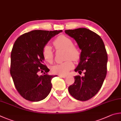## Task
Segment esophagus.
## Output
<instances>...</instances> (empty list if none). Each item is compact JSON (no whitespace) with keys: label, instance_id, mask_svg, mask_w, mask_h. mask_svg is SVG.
I'll return each instance as SVG.
<instances>
[{"label":"esophagus","instance_id":"1","mask_svg":"<svg viewBox=\"0 0 121 121\" xmlns=\"http://www.w3.org/2000/svg\"><path fill=\"white\" fill-rule=\"evenodd\" d=\"M59 77H60L61 78H65L67 77L66 75H59Z\"/></svg>","mask_w":121,"mask_h":121}]
</instances>
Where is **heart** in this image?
<instances>
[{"mask_svg": "<svg viewBox=\"0 0 121 121\" xmlns=\"http://www.w3.org/2000/svg\"><path fill=\"white\" fill-rule=\"evenodd\" d=\"M54 44L57 49L65 50V59H68L63 63L55 65L52 68L53 73L60 75L67 74L74 67L72 60L77 61L80 58V52L77 48L73 46V42L70 38L66 36L60 35L54 40ZM42 54L45 60L51 63L54 59V52L49 44L44 46Z\"/></svg>", "mask_w": 121, "mask_h": 121, "instance_id": "b5f03b06", "label": "heart"}]
</instances>
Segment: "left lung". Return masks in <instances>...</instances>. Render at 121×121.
<instances>
[{
	"instance_id": "8db88e82",
	"label": "left lung",
	"mask_w": 121,
	"mask_h": 121,
	"mask_svg": "<svg viewBox=\"0 0 121 121\" xmlns=\"http://www.w3.org/2000/svg\"><path fill=\"white\" fill-rule=\"evenodd\" d=\"M65 32L75 40L81 50L74 71L79 74L84 72V76L74 77V83L69 86V91L77 100H88L98 93L106 76L108 57L104 43L100 36L86 28Z\"/></svg>"
}]
</instances>
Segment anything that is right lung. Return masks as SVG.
Returning a JSON list of instances; mask_svg holds the SVG:
<instances>
[{
  "mask_svg": "<svg viewBox=\"0 0 121 121\" xmlns=\"http://www.w3.org/2000/svg\"><path fill=\"white\" fill-rule=\"evenodd\" d=\"M59 31L33 30L20 36L11 52L10 72L16 90L31 101H39L47 97L52 89L51 81L57 75L45 74L49 69L43 64L42 50ZM40 72L44 75H39Z\"/></svg>",
  "mask_w": 121,
  "mask_h": 121,
  "instance_id": "right-lung-1",
  "label": "right lung"
}]
</instances>
